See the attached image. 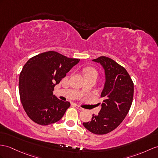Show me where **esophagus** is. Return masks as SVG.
Instances as JSON below:
<instances>
[{"label": "esophagus", "instance_id": "obj_1", "mask_svg": "<svg viewBox=\"0 0 158 158\" xmlns=\"http://www.w3.org/2000/svg\"><path fill=\"white\" fill-rule=\"evenodd\" d=\"M75 106H76V108L77 109H78V110H84V109H83L82 107H81V106H79V105H75Z\"/></svg>", "mask_w": 158, "mask_h": 158}]
</instances>
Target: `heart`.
<instances>
[{
	"instance_id": "heart-1",
	"label": "heart",
	"mask_w": 158,
	"mask_h": 158,
	"mask_svg": "<svg viewBox=\"0 0 158 158\" xmlns=\"http://www.w3.org/2000/svg\"><path fill=\"white\" fill-rule=\"evenodd\" d=\"M84 72H85L86 74H97V72L96 71V70H94V68H86L84 69Z\"/></svg>"
}]
</instances>
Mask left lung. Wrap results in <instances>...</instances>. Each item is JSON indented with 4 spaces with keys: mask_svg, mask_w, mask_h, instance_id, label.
<instances>
[{
    "mask_svg": "<svg viewBox=\"0 0 158 158\" xmlns=\"http://www.w3.org/2000/svg\"><path fill=\"white\" fill-rule=\"evenodd\" d=\"M92 60L105 69L106 82L101 93L104 100L98 114H92L91 120L83 125L92 133L105 135L116 129L129 113L133 98V82L125 68L109 57L101 56Z\"/></svg>",
    "mask_w": 158,
    "mask_h": 158,
    "instance_id": "obj_1",
    "label": "left lung"
}]
</instances>
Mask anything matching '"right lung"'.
Segmentation results:
<instances>
[{
  "label": "right lung",
  "instance_id": "right-lung-1",
  "mask_svg": "<svg viewBox=\"0 0 158 158\" xmlns=\"http://www.w3.org/2000/svg\"><path fill=\"white\" fill-rule=\"evenodd\" d=\"M79 61L49 51L27 61L19 76V90L23 107L33 122L48 125L62 118L70 103L57 98L53 91Z\"/></svg>",
  "mask_w": 158,
  "mask_h": 158
}]
</instances>
